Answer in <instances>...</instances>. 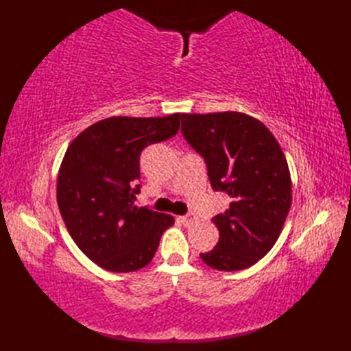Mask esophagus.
Returning <instances> with one entry per match:
<instances>
[{
	"instance_id": "esophagus-1",
	"label": "esophagus",
	"mask_w": 351,
	"mask_h": 351,
	"mask_svg": "<svg viewBox=\"0 0 351 351\" xmlns=\"http://www.w3.org/2000/svg\"><path fill=\"white\" fill-rule=\"evenodd\" d=\"M195 219H196V215L193 214V213H189L187 215H182V217H181V221L184 223L185 226H189V225H191L193 221H195Z\"/></svg>"
}]
</instances>
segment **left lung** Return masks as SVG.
Listing matches in <instances>:
<instances>
[{"mask_svg": "<svg viewBox=\"0 0 351 351\" xmlns=\"http://www.w3.org/2000/svg\"><path fill=\"white\" fill-rule=\"evenodd\" d=\"M182 136L202 156L214 191L230 197L213 217L220 238L200 253L219 271L256 264L279 238L291 206V176L282 149L267 126L237 111L181 114Z\"/></svg>", "mask_w": 351, "mask_h": 351, "instance_id": "left-lung-1", "label": "left lung"}]
</instances>
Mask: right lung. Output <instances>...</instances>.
<instances>
[{
    "label": "right lung",
    "mask_w": 351,
    "mask_h": 351,
    "mask_svg": "<svg viewBox=\"0 0 351 351\" xmlns=\"http://www.w3.org/2000/svg\"><path fill=\"white\" fill-rule=\"evenodd\" d=\"M181 114L108 117L72 141L57 180V204L73 241L95 264L114 273L151 263L175 219L134 206L140 154L180 130Z\"/></svg>",
    "instance_id": "right-lung-1"
}]
</instances>
